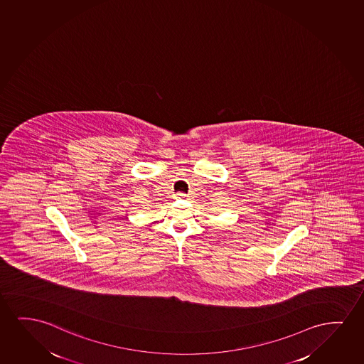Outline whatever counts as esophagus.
<instances>
[{
	"instance_id": "obj_1",
	"label": "esophagus",
	"mask_w": 364,
	"mask_h": 364,
	"mask_svg": "<svg viewBox=\"0 0 364 364\" xmlns=\"http://www.w3.org/2000/svg\"><path fill=\"white\" fill-rule=\"evenodd\" d=\"M185 196H186V195L183 194V193H179V194H178V198H179V199H185Z\"/></svg>"
}]
</instances>
